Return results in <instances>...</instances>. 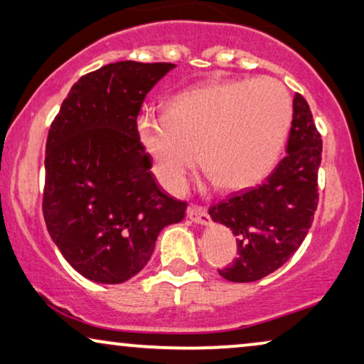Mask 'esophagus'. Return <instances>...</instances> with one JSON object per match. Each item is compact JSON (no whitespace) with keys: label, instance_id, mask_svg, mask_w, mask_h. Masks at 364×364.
<instances>
[{"label":"esophagus","instance_id":"34e87169","mask_svg":"<svg viewBox=\"0 0 364 364\" xmlns=\"http://www.w3.org/2000/svg\"><path fill=\"white\" fill-rule=\"evenodd\" d=\"M186 214H188V218L191 219L193 223H196V224H208V221H209V216H208V211H206V208H203V206H196V204H191V206L188 208V211H186Z\"/></svg>","mask_w":364,"mask_h":364}]
</instances>
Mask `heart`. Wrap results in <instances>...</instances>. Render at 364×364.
Listing matches in <instances>:
<instances>
[{
  "instance_id": "obj_1",
  "label": "heart",
  "mask_w": 364,
  "mask_h": 364,
  "mask_svg": "<svg viewBox=\"0 0 364 364\" xmlns=\"http://www.w3.org/2000/svg\"><path fill=\"white\" fill-rule=\"evenodd\" d=\"M291 120L289 92L272 77L221 80L173 97L165 115L136 122L158 180L180 193L196 163L224 191L250 188L272 171Z\"/></svg>"
}]
</instances>
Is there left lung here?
<instances>
[{"mask_svg":"<svg viewBox=\"0 0 364 364\" xmlns=\"http://www.w3.org/2000/svg\"><path fill=\"white\" fill-rule=\"evenodd\" d=\"M320 163L321 136L306 100L295 94L287 156L260 186L234 193L209 208L213 221L237 237L239 257L219 275L229 282H255L294 255L318 204Z\"/></svg>","mask_w":364,"mask_h":364,"instance_id":"obj_1","label":"left lung"}]
</instances>
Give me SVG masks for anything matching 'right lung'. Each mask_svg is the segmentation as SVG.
<instances>
[{
  "mask_svg": "<svg viewBox=\"0 0 364 364\" xmlns=\"http://www.w3.org/2000/svg\"><path fill=\"white\" fill-rule=\"evenodd\" d=\"M175 64L120 60L82 75L46 141L44 221L64 259L97 284H122L150 260L186 203L161 189L136 133L141 104Z\"/></svg>",
  "mask_w": 364,
  "mask_h": 364,
  "instance_id": "right-lung-1",
  "label": "right lung"
}]
</instances>
